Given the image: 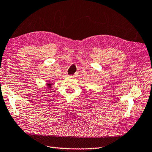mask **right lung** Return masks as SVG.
<instances>
[{
    "instance_id": "1",
    "label": "right lung",
    "mask_w": 152,
    "mask_h": 152,
    "mask_svg": "<svg viewBox=\"0 0 152 152\" xmlns=\"http://www.w3.org/2000/svg\"><path fill=\"white\" fill-rule=\"evenodd\" d=\"M50 87H51V85H50V84L49 83V84H48V88H50Z\"/></svg>"
}]
</instances>
